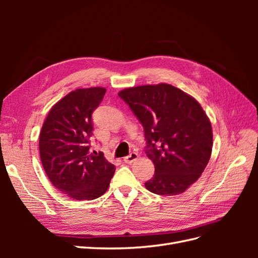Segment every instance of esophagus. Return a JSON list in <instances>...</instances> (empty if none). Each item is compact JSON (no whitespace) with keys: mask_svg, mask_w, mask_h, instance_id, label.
Instances as JSON below:
<instances>
[{"mask_svg":"<svg viewBox=\"0 0 258 258\" xmlns=\"http://www.w3.org/2000/svg\"><path fill=\"white\" fill-rule=\"evenodd\" d=\"M138 157H139V155L137 153H135V152H132L130 155L127 156V157L123 158V161L126 162V163H132V162L136 161L138 159Z\"/></svg>","mask_w":258,"mask_h":258,"instance_id":"1","label":"esophagus"}]
</instances>
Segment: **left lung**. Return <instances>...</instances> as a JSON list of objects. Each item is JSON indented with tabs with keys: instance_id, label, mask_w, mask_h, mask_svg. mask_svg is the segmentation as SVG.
I'll list each match as a JSON object with an SVG mask.
<instances>
[{
	"instance_id": "left-lung-1",
	"label": "left lung",
	"mask_w": 258,
	"mask_h": 258,
	"mask_svg": "<svg viewBox=\"0 0 258 258\" xmlns=\"http://www.w3.org/2000/svg\"><path fill=\"white\" fill-rule=\"evenodd\" d=\"M118 96L144 128L145 152L155 166L146 188L161 196L184 192L212 153V127L198 101L169 84L126 88Z\"/></svg>"
}]
</instances>
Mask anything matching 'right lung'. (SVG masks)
<instances>
[{
  "label": "right lung",
  "mask_w": 258,
  "mask_h": 258,
  "mask_svg": "<svg viewBox=\"0 0 258 258\" xmlns=\"http://www.w3.org/2000/svg\"><path fill=\"white\" fill-rule=\"evenodd\" d=\"M106 92L102 87L71 91L54 104L40 134V155L49 181L66 196L93 200L107 190L115 166L102 152H90L92 113Z\"/></svg>",
  "instance_id": "obj_1"
}]
</instances>
